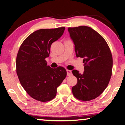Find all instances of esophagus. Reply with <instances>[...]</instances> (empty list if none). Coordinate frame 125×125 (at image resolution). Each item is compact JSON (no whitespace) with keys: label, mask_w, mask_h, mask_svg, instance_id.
<instances>
[{"label":"esophagus","mask_w":125,"mask_h":125,"mask_svg":"<svg viewBox=\"0 0 125 125\" xmlns=\"http://www.w3.org/2000/svg\"><path fill=\"white\" fill-rule=\"evenodd\" d=\"M67 76H70V75H72L71 71H70V70H67Z\"/></svg>","instance_id":"obj_1"}]
</instances>
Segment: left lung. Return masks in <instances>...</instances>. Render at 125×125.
<instances>
[{"mask_svg":"<svg viewBox=\"0 0 125 125\" xmlns=\"http://www.w3.org/2000/svg\"><path fill=\"white\" fill-rule=\"evenodd\" d=\"M75 44L77 57L83 58V74L76 70L72 73L78 79L72 88L73 95L82 101H90L104 92L111 78L113 58L104 38L89 27L68 28Z\"/></svg>","mask_w":125,"mask_h":125,"instance_id":"1","label":"left lung"}]
</instances>
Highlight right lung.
Here are the masks:
<instances>
[{"label": "right lung", "mask_w": 125, "mask_h": 125, "mask_svg": "<svg viewBox=\"0 0 125 125\" xmlns=\"http://www.w3.org/2000/svg\"><path fill=\"white\" fill-rule=\"evenodd\" d=\"M64 27L41 29L25 38L17 52L16 67L21 85L34 99L47 102L57 94V88L67 75L62 67L47 66L51 45L62 36Z\"/></svg>", "instance_id": "add662e5"}]
</instances>
